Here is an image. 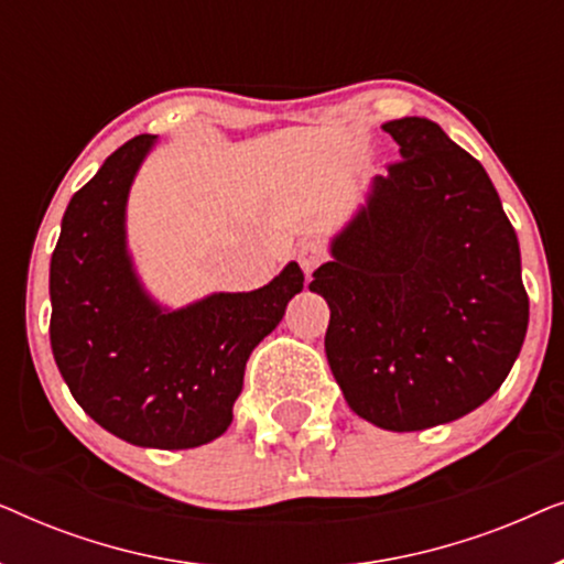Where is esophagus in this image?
Wrapping results in <instances>:
<instances>
[{
    "instance_id": "1",
    "label": "esophagus",
    "mask_w": 564,
    "mask_h": 564,
    "mask_svg": "<svg viewBox=\"0 0 564 564\" xmlns=\"http://www.w3.org/2000/svg\"><path fill=\"white\" fill-rule=\"evenodd\" d=\"M297 264L303 267L305 274H311L315 267H321L323 261H326V249L318 241H303L297 246V253H295Z\"/></svg>"
}]
</instances>
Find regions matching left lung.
<instances>
[{
	"instance_id": "1",
	"label": "left lung",
	"mask_w": 564,
	"mask_h": 564,
	"mask_svg": "<svg viewBox=\"0 0 564 564\" xmlns=\"http://www.w3.org/2000/svg\"><path fill=\"white\" fill-rule=\"evenodd\" d=\"M400 161L313 272L326 357L346 403L388 431H423L480 408L529 326L521 251L488 172L436 122L382 126Z\"/></svg>"
}]
</instances>
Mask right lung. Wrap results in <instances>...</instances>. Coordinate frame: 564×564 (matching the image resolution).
Segmentation results:
<instances>
[{
  "label": "right lung",
  "mask_w": 564,
  "mask_h": 564,
  "mask_svg": "<svg viewBox=\"0 0 564 564\" xmlns=\"http://www.w3.org/2000/svg\"><path fill=\"white\" fill-rule=\"evenodd\" d=\"M156 135H135L68 203L51 257V349L89 419L151 449L203 446L234 421L246 361L303 290L290 261L251 292H213L180 311L138 280L126 207Z\"/></svg>",
  "instance_id": "obj_1"
}]
</instances>
